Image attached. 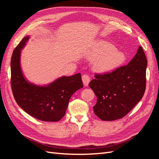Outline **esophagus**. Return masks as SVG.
I'll return each instance as SVG.
<instances>
[{"instance_id": "obj_1", "label": "esophagus", "mask_w": 159, "mask_h": 159, "mask_svg": "<svg viewBox=\"0 0 159 159\" xmlns=\"http://www.w3.org/2000/svg\"><path fill=\"white\" fill-rule=\"evenodd\" d=\"M81 78H82V81H83V83L84 84L85 86H88L89 85V83L90 81V78L88 75H83L82 77H81Z\"/></svg>"}]
</instances>
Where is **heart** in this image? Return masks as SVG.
I'll list each match as a JSON object with an SVG mask.
<instances>
[{
    "label": "heart",
    "mask_w": 159,
    "mask_h": 159,
    "mask_svg": "<svg viewBox=\"0 0 159 159\" xmlns=\"http://www.w3.org/2000/svg\"><path fill=\"white\" fill-rule=\"evenodd\" d=\"M91 57L93 60H96V70L102 72H107L118 68L127 59L123 52L118 51L113 44L105 40L98 41L93 45Z\"/></svg>",
    "instance_id": "1"
}]
</instances>
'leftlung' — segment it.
I'll return each instance as SVG.
<instances>
[{
  "label": "left lung",
  "instance_id": "obj_1",
  "mask_svg": "<svg viewBox=\"0 0 159 159\" xmlns=\"http://www.w3.org/2000/svg\"><path fill=\"white\" fill-rule=\"evenodd\" d=\"M147 60L141 46L126 66L111 72L95 74L89 86L97 96L93 107L95 115L103 121L119 119L131 111L146 89Z\"/></svg>",
  "mask_w": 159,
  "mask_h": 159
}]
</instances>
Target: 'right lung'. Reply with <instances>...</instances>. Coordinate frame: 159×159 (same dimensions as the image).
I'll return each mask as SVG.
<instances>
[{
	"mask_svg": "<svg viewBox=\"0 0 159 159\" xmlns=\"http://www.w3.org/2000/svg\"><path fill=\"white\" fill-rule=\"evenodd\" d=\"M29 36L23 38L11 57V88L17 104L25 112L43 121H58L66 112L71 95L83 88L81 74L63 76L46 86L30 84L20 68V52Z\"/></svg>",
	"mask_w": 159,
	"mask_h": 159,
	"instance_id": "obj_1",
	"label": "right lung"
}]
</instances>
